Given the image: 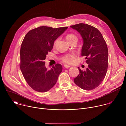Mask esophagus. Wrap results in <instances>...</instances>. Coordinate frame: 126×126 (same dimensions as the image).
Here are the masks:
<instances>
[{
	"label": "esophagus",
	"instance_id": "esophagus-1",
	"mask_svg": "<svg viewBox=\"0 0 126 126\" xmlns=\"http://www.w3.org/2000/svg\"><path fill=\"white\" fill-rule=\"evenodd\" d=\"M64 67L66 68H70V67H71L70 66H69V65H66V64H65V65H64Z\"/></svg>",
	"mask_w": 126,
	"mask_h": 126
}]
</instances>
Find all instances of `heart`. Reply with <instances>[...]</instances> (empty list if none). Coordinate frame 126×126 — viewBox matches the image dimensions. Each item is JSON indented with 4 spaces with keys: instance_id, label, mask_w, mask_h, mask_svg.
Returning <instances> with one entry per match:
<instances>
[{
    "instance_id": "1",
    "label": "heart",
    "mask_w": 126,
    "mask_h": 126,
    "mask_svg": "<svg viewBox=\"0 0 126 126\" xmlns=\"http://www.w3.org/2000/svg\"><path fill=\"white\" fill-rule=\"evenodd\" d=\"M66 39L67 41L69 42V43H71V42H72L75 40H77V37L76 35L73 34H68L66 37ZM57 40H56L54 43V45H55L56 43ZM77 57V55L75 53H71V54H68L64 56L62 58V60L63 62L64 63H67V64H71L72 63H73L74 61V60L76 59Z\"/></svg>"
}]
</instances>
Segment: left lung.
Wrapping results in <instances>:
<instances>
[{
  "label": "left lung",
  "instance_id": "1",
  "mask_svg": "<svg viewBox=\"0 0 126 126\" xmlns=\"http://www.w3.org/2000/svg\"><path fill=\"white\" fill-rule=\"evenodd\" d=\"M77 31L83 41L81 55L85 57L88 64L83 71L79 67V74L74 83L81 89L90 91L99 86L104 80L108 66V50L101 32L95 27L84 23L70 26Z\"/></svg>",
  "mask_w": 126,
  "mask_h": 126
}]
</instances>
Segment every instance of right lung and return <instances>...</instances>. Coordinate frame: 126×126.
Instances as JSON below:
<instances>
[{"label": "right lung", "instance_id": "1", "mask_svg": "<svg viewBox=\"0 0 126 126\" xmlns=\"http://www.w3.org/2000/svg\"><path fill=\"white\" fill-rule=\"evenodd\" d=\"M68 28L40 26L25 36L20 49V70L28 84L35 91L46 92L54 86L62 71L60 64L50 70L44 60L51 52L55 40Z\"/></svg>", "mask_w": 126, "mask_h": 126}]
</instances>
